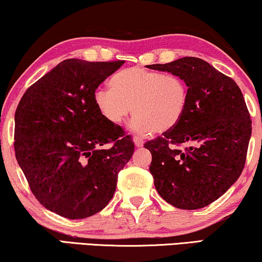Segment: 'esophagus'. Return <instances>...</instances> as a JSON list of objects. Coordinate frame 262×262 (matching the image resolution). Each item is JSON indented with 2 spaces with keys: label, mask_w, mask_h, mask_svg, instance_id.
<instances>
[{
  "label": "esophagus",
  "mask_w": 262,
  "mask_h": 262,
  "mask_svg": "<svg viewBox=\"0 0 262 262\" xmlns=\"http://www.w3.org/2000/svg\"><path fill=\"white\" fill-rule=\"evenodd\" d=\"M134 142H135V144H136V146L140 147V146H143L144 139H143V137H140V136H136V137L134 138Z\"/></svg>",
  "instance_id": "obj_1"
}]
</instances>
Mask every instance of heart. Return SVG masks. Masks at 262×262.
Segmentation results:
<instances>
[{
	"mask_svg": "<svg viewBox=\"0 0 262 262\" xmlns=\"http://www.w3.org/2000/svg\"><path fill=\"white\" fill-rule=\"evenodd\" d=\"M111 90L98 89L94 105L112 124H120L132 111L130 126L137 132L163 131L175 126L188 104V86L175 74L134 66L122 70L110 80Z\"/></svg>",
	"mask_w": 262,
	"mask_h": 262,
	"instance_id": "heart-1",
	"label": "heart"
}]
</instances>
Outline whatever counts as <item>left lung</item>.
Here are the masks:
<instances>
[{
  "instance_id": "obj_1",
  "label": "left lung",
  "mask_w": 262,
  "mask_h": 262,
  "mask_svg": "<svg viewBox=\"0 0 262 262\" xmlns=\"http://www.w3.org/2000/svg\"><path fill=\"white\" fill-rule=\"evenodd\" d=\"M146 67L182 78L189 93L180 122L144 144L152 156L155 187L171 206L200 209L225 194L244 170L252 135L247 105L236 82L202 59ZM184 142L192 146L177 147Z\"/></svg>"
}]
</instances>
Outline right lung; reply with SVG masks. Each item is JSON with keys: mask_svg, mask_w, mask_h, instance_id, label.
Instances as JSON below:
<instances>
[{"mask_svg": "<svg viewBox=\"0 0 262 262\" xmlns=\"http://www.w3.org/2000/svg\"><path fill=\"white\" fill-rule=\"evenodd\" d=\"M123 63L63 60L28 87L17 105L18 165L36 200L63 217L103 210L134 154L131 136L107 122L93 101L98 86Z\"/></svg>", "mask_w": 262, "mask_h": 262, "instance_id": "add662e5", "label": "right lung"}]
</instances>
